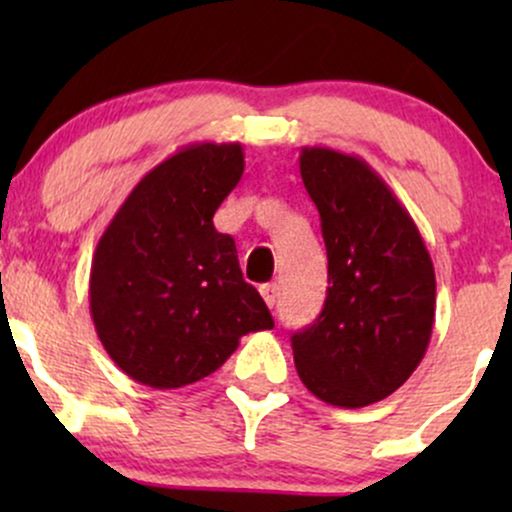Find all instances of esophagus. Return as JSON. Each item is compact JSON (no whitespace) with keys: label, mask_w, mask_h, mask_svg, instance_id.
I'll use <instances>...</instances> for the list:
<instances>
[{"label":"esophagus","mask_w":512,"mask_h":512,"mask_svg":"<svg viewBox=\"0 0 512 512\" xmlns=\"http://www.w3.org/2000/svg\"><path fill=\"white\" fill-rule=\"evenodd\" d=\"M260 293H262L264 303H267L269 308H274V303H276V284H262L260 286Z\"/></svg>","instance_id":"34e87169"}]
</instances>
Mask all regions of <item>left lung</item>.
Returning <instances> with one entry per match:
<instances>
[{
	"label": "left lung",
	"mask_w": 512,
	"mask_h": 512,
	"mask_svg": "<svg viewBox=\"0 0 512 512\" xmlns=\"http://www.w3.org/2000/svg\"><path fill=\"white\" fill-rule=\"evenodd\" d=\"M301 178L320 211L330 286L313 325L293 332V363L322 402L368 407L424 358L436 272L409 211L363 158L305 146Z\"/></svg>",
	"instance_id": "left-lung-1"
}]
</instances>
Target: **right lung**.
I'll return each mask as SVG.
<instances>
[{"instance_id":"right-lung-1","label":"right lung","mask_w":512,"mask_h":512,"mask_svg":"<svg viewBox=\"0 0 512 512\" xmlns=\"http://www.w3.org/2000/svg\"><path fill=\"white\" fill-rule=\"evenodd\" d=\"M243 168L236 142L182 146L137 182L98 240L88 281L93 325L137 383H197L226 363L243 334L274 327L243 279L236 240L214 228Z\"/></svg>"}]
</instances>
